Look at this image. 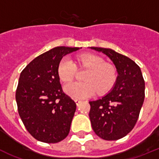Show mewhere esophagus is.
Listing matches in <instances>:
<instances>
[{
  "label": "esophagus",
  "mask_w": 159,
  "mask_h": 159,
  "mask_svg": "<svg viewBox=\"0 0 159 159\" xmlns=\"http://www.w3.org/2000/svg\"><path fill=\"white\" fill-rule=\"evenodd\" d=\"M74 101H75V102H76L77 105H78V104H79L81 102V100H79V99H75V100H74Z\"/></svg>",
  "instance_id": "34e87169"
}]
</instances>
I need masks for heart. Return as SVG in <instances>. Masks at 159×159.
<instances>
[{"label":"heart","instance_id":"b5f03b06","mask_svg":"<svg viewBox=\"0 0 159 159\" xmlns=\"http://www.w3.org/2000/svg\"><path fill=\"white\" fill-rule=\"evenodd\" d=\"M81 67L89 68V71L84 77L86 82H73L65 86L66 93L75 99H85L97 93H104L111 89L116 81V70L111 66L105 64L104 60L93 55H82L78 58ZM76 65L68 57H64L59 62L58 74L60 79L67 83L76 75Z\"/></svg>","mask_w":159,"mask_h":159}]
</instances>
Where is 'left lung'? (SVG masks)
Here are the masks:
<instances>
[{
  "label": "left lung",
  "instance_id": "8db88e82",
  "mask_svg": "<svg viewBox=\"0 0 159 159\" xmlns=\"http://www.w3.org/2000/svg\"><path fill=\"white\" fill-rule=\"evenodd\" d=\"M110 58L116 69V81L108 94L89 101L93 130L104 140H117L134 128L145 97V82L139 66L131 58L102 48H90Z\"/></svg>",
  "mask_w": 159,
  "mask_h": 159
}]
</instances>
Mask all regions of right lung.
Returning a JSON list of instances; mask_svg holds the SVG:
<instances>
[{"label": "right lung", "mask_w": 159, "mask_h": 159, "mask_svg": "<svg viewBox=\"0 0 159 159\" xmlns=\"http://www.w3.org/2000/svg\"><path fill=\"white\" fill-rule=\"evenodd\" d=\"M78 48L57 47L36 57L22 70L16 92L18 112L35 139L55 143L68 135L76 103L60 84L62 57Z\"/></svg>", "instance_id": "add662e5"}]
</instances>
